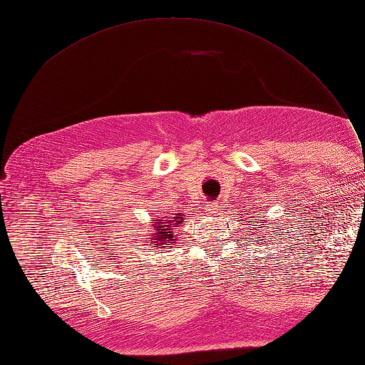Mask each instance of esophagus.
<instances>
[{"instance_id": "obj_1", "label": "esophagus", "mask_w": 365, "mask_h": 365, "mask_svg": "<svg viewBox=\"0 0 365 365\" xmlns=\"http://www.w3.org/2000/svg\"><path fill=\"white\" fill-rule=\"evenodd\" d=\"M216 212H217L216 205H212V207H208V208H207V213H210V215H212V213H216Z\"/></svg>"}]
</instances>
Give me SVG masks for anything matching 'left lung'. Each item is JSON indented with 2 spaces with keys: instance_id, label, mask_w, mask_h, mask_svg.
<instances>
[{
  "instance_id": "8db88e82",
  "label": "left lung",
  "mask_w": 365,
  "mask_h": 365,
  "mask_svg": "<svg viewBox=\"0 0 365 365\" xmlns=\"http://www.w3.org/2000/svg\"><path fill=\"white\" fill-rule=\"evenodd\" d=\"M251 219H250V225H252L251 228H252V231H251V237H250V240L251 242H254V245H257V244H262V240H264L267 242V237H269V239H272V236H267V235H263V231H259V228H262V225H264V222H259V219H257V216L254 215V212H251ZM268 225V224H267ZM260 235L262 239L259 240L258 236ZM250 236V235H248Z\"/></svg>"
}]
</instances>
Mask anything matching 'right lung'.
Returning <instances> with one entry per match:
<instances>
[{
  "label": "right lung",
  "instance_id": "add662e5",
  "mask_svg": "<svg viewBox=\"0 0 365 365\" xmlns=\"http://www.w3.org/2000/svg\"><path fill=\"white\" fill-rule=\"evenodd\" d=\"M184 213H169L161 217H153L150 222L149 244L157 250H165L176 244V231L181 227Z\"/></svg>",
  "mask_w": 365,
  "mask_h": 365
}]
</instances>
